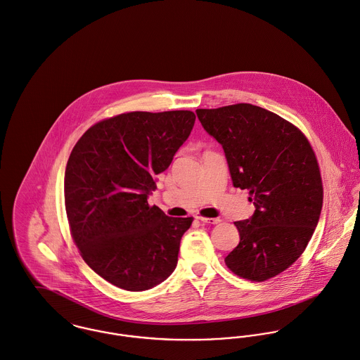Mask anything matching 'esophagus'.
<instances>
[{
    "instance_id": "obj_1",
    "label": "esophagus",
    "mask_w": 360,
    "mask_h": 360,
    "mask_svg": "<svg viewBox=\"0 0 360 360\" xmlns=\"http://www.w3.org/2000/svg\"><path fill=\"white\" fill-rule=\"evenodd\" d=\"M198 219H200L202 222H206V224H218L221 219L219 218H207V217L196 216Z\"/></svg>"
}]
</instances>
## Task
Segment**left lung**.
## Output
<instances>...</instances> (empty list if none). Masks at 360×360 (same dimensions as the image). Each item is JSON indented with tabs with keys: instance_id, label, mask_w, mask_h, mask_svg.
I'll return each instance as SVG.
<instances>
[{
	"instance_id": "left-lung-1",
	"label": "left lung",
	"mask_w": 360,
	"mask_h": 360,
	"mask_svg": "<svg viewBox=\"0 0 360 360\" xmlns=\"http://www.w3.org/2000/svg\"><path fill=\"white\" fill-rule=\"evenodd\" d=\"M196 114L222 146L233 186L248 189L256 209L235 222L240 240L225 264L250 281L273 278L300 257L320 218L323 184L314 151L295 125L257 105Z\"/></svg>"
}]
</instances>
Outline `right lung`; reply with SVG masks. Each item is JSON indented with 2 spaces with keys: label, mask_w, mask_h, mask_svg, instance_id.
I'll return each instance as SVG.
<instances>
[{
  "label": "right lung",
  "mask_w": 360,
  "mask_h": 360,
  "mask_svg": "<svg viewBox=\"0 0 360 360\" xmlns=\"http://www.w3.org/2000/svg\"><path fill=\"white\" fill-rule=\"evenodd\" d=\"M192 111L121 114L89 128L70 155L64 193L73 240L87 266L127 290L165 281L193 218L148 206L155 175L189 138Z\"/></svg>",
  "instance_id": "obj_1"
}]
</instances>
